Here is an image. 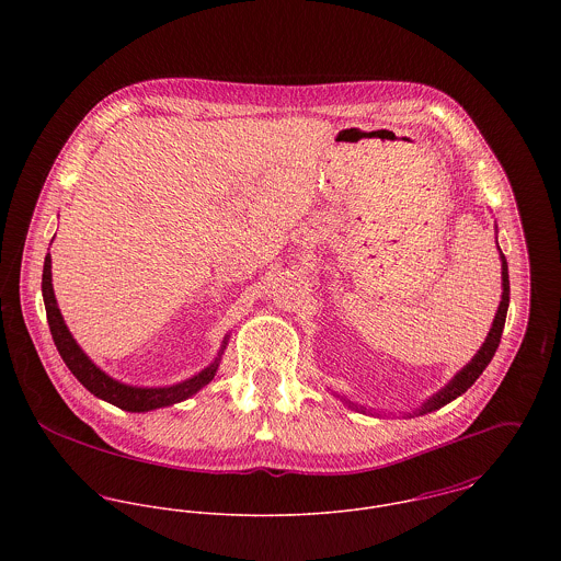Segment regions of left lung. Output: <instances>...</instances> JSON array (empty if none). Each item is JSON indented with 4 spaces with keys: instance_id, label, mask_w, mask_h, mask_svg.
Returning <instances> with one entry per match:
<instances>
[{
    "instance_id": "obj_1",
    "label": "left lung",
    "mask_w": 561,
    "mask_h": 561,
    "mask_svg": "<svg viewBox=\"0 0 561 561\" xmlns=\"http://www.w3.org/2000/svg\"><path fill=\"white\" fill-rule=\"evenodd\" d=\"M501 250V248H499ZM501 276H503V296H501V305H499V311L494 316L492 321V328L485 336V343L481 345L480 352L476 354V358L440 391L436 393L434 398L425 401L419 410V414H425V412H432V410H438L440 405L449 403L451 400H456L458 396H462L467 389L473 387V382L481 376V371L488 367V363L492 360L499 343H501V334H503V325H505V318H507V307H510V274H507V261H505V254L501 252Z\"/></svg>"
}]
</instances>
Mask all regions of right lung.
Masks as SVG:
<instances>
[{
    "instance_id": "right-lung-1",
    "label": "right lung",
    "mask_w": 561,
    "mask_h": 561,
    "mask_svg": "<svg viewBox=\"0 0 561 561\" xmlns=\"http://www.w3.org/2000/svg\"><path fill=\"white\" fill-rule=\"evenodd\" d=\"M43 300H45L49 330H51L54 343H56L62 360L67 363V367L71 369V374L80 380L81 385L99 400L110 401L129 412H147V410H156L161 405L187 400L190 396L201 391L205 385H209L216 376L218 360L214 365H209L205 371H201L198 376H194L192 380H185V382L168 387V389H136V387L121 385V382L112 380L110 376H105L81 352L80 345L76 343V339L71 336L67 323L60 316V309H58L56 296H54V287H51V256L49 254L45 256V265H43Z\"/></svg>"
}]
</instances>
